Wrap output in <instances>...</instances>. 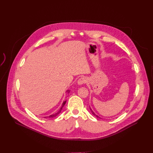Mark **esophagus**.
<instances>
[{
  "mask_svg": "<svg viewBox=\"0 0 153 153\" xmlns=\"http://www.w3.org/2000/svg\"><path fill=\"white\" fill-rule=\"evenodd\" d=\"M86 79L85 77H80L78 81H77V84L79 85H81L83 83H85L86 82Z\"/></svg>",
  "mask_w": 153,
  "mask_h": 153,
  "instance_id": "1",
  "label": "esophagus"
}]
</instances>
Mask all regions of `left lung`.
<instances>
[{
    "label": "left lung",
    "mask_w": 153,
    "mask_h": 153,
    "mask_svg": "<svg viewBox=\"0 0 153 153\" xmlns=\"http://www.w3.org/2000/svg\"><path fill=\"white\" fill-rule=\"evenodd\" d=\"M90 110H91V113H92V114H93V115H94V116H96V117H97V118H100V117H99V116H97V115H96V114H95V113H94V112H93V110H91V108H90Z\"/></svg>",
    "instance_id": "1"
}]
</instances>
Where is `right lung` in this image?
<instances>
[{"mask_svg":"<svg viewBox=\"0 0 153 153\" xmlns=\"http://www.w3.org/2000/svg\"><path fill=\"white\" fill-rule=\"evenodd\" d=\"M67 92L68 93H70V90L67 91ZM66 102H67V100H65V101H63V103H62V105L61 108H60V110H59L57 113H54V114H51V115H50V116H48V117H49V118H51V117H54L57 116V115L60 113V111H62V108H63V106L65 105V103H66Z\"/></svg>","mask_w":153,"mask_h":153,"instance_id":"right-lung-1","label":"right lung"}]
</instances>
